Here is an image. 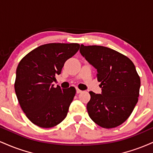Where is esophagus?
<instances>
[{
  "label": "esophagus",
  "mask_w": 153,
  "mask_h": 153,
  "mask_svg": "<svg viewBox=\"0 0 153 153\" xmlns=\"http://www.w3.org/2000/svg\"><path fill=\"white\" fill-rule=\"evenodd\" d=\"M81 92H82L81 90H80V89H78V88H76V93H77V94H80V93H81Z\"/></svg>",
  "instance_id": "esophagus-1"
}]
</instances>
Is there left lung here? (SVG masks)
<instances>
[{
	"label": "left lung",
	"mask_w": 153,
	"mask_h": 153,
	"mask_svg": "<svg viewBox=\"0 0 153 153\" xmlns=\"http://www.w3.org/2000/svg\"><path fill=\"white\" fill-rule=\"evenodd\" d=\"M80 52L97 70L101 94L90 91L87 104L89 117L100 127L121 125L131 115L138 101L140 78L130 59L103 46H84Z\"/></svg>",
	"instance_id": "8db88e82"
}]
</instances>
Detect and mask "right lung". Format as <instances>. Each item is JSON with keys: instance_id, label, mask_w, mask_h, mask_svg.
Wrapping results in <instances>:
<instances>
[{"instance_id": "right-lung-1", "label": "right lung", "mask_w": 153, "mask_h": 153, "mask_svg": "<svg viewBox=\"0 0 153 153\" xmlns=\"http://www.w3.org/2000/svg\"><path fill=\"white\" fill-rule=\"evenodd\" d=\"M79 48L77 43L46 44L31 51L19 63L16 94L27 118L38 127H53L68 114L75 88H54L52 82Z\"/></svg>"}]
</instances>
